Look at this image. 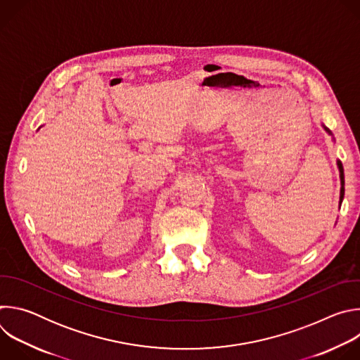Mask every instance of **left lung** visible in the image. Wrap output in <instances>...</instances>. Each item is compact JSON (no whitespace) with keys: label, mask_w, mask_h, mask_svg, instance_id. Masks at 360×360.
<instances>
[{"label":"left lung","mask_w":360,"mask_h":360,"mask_svg":"<svg viewBox=\"0 0 360 360\" xmlns=\"http://www.w3.org/2000/svg\"><path fill=\"white\" fill-rule=\"evenodd\" d=\"M325 129L330 134V131L328 128H325ZM338 167H339V172H340V184H342V188H340V203H342L343 195H345V175H343V167H342L340 161H338Z\"/></svg>","instance_id":"obj_1"}]
</instances>
